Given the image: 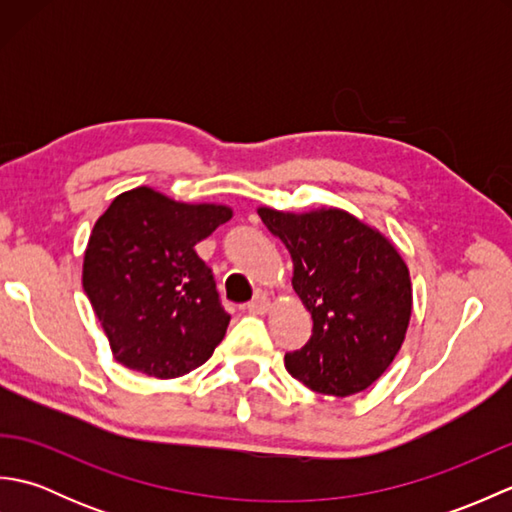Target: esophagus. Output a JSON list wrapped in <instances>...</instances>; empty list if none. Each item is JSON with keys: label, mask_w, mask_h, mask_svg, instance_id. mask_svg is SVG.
Here are the masks:
<instances>
[{"label": "esophagus", "mask_w": 512, "mask_h": 512, "mask_svg": "<svg viewBox=\"0 0 512 512\" xmlns=\"http://www.w3.org/2000/svg\"><path fill=\"white\" fill-rule=\"evenodd\" d=\"M268 308H270V301L266 295H257L253 301L246 303V310L250 314H264V312H268Z\"/></svg>", "instance_id": "esophagus-1"}]
</instances>
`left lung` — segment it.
<instances>
[{"instance_id":"8db88e82","label":"left lung","mask_w":512,"mask_h":512,"mask_svg":"<svg viewBox=\"0 0 512 512\" xmlns=\"http://www.w3.org/2000/svg\"><path fill=\"white\" fill-rule=\"evenodd\" d=\"M295 264L292 288L312 314V336L286 354L290 376L317 394L367 389L394 361L411 317L409 270L374 228L341 209H259Z\"/></svg>"}]
</instances>
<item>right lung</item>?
Instances as JSON below:
<instances>
[{
	"mask_svg": "<svg viewBox=\"0 0 512 512\" xmlns=\"http://www.w3.org/2000/svg\"><path fill=\"white\" fill-rule=\"evenodd\" d=\"M228 220V206L173 202L147 187L121 193L99 217L83 288L118 363L176 378L209 361L231 314L195 244Z\"/></svg>",
	"mask_w": 512,
	"mask_h": 512,
	"instance_id": "add662e5",
	"label": "right lung"
}]
</instances>
